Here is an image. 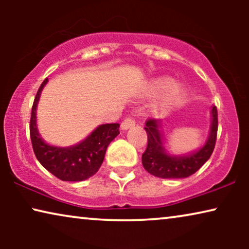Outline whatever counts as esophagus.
I'll list each match as a JSON object with an SVG mask.
<instances>
[{"mask_svg":"<svg viewBox=\"0 0 249 249\" xmlns=\"http://www.w3.org/2000/svg\"><path fill=\"white\" fill-rule=\"evenodd\" d=\"M135 124H136V121H135L134 118L127 117L124 121L121 122V128L122 129H128V128L132 127V125H135Z\"/></svg>","mask_w":249,"mask_h":249,"instance_id":"34e87169","label":"esophagus"}]
</instances>
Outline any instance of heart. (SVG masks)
Here are the masks:
<instances>
[{"label": "heart", "mask_w": 249, "mask_h": 249, "mask_svg": "<svg viewBox=\"0 0 249 249\" xmlns=\"http://www.w3.org/2000/svg\"><path fill=\"white\" fill-rule=\"evenodd\" d=\"M149 89L153 94H161L165 91L163 104L171 105L178 102L183 94V88L180 85H172V80L170 78H159L153 80L149 85Z\"/></svg>", "instance_id": "heart-1"}]
</instances>
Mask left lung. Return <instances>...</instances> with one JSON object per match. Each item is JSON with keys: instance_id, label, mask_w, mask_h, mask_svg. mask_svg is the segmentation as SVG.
<instances>
[{"instance_id": "1", "label": "left lung", "mask_w": 249, "mask_h": 249, "mask_svg": "<svg viewBox=\"0 0 249 249\" xmlns=\"http://www.w3.org/2000/svg\"><path fill=\"white\" fill-rule=\"evenodd\" d=\"M159 121L155 119L146 120L145 130L147 132V147L142 153V162L146 171L162 179L186 178L202 168L211 158L215 147L217 135V110L212 107V127L206 144L195 154L176 158L169 156L162 146L161 134L159 131Z\"/></svg>"}]
</instances>
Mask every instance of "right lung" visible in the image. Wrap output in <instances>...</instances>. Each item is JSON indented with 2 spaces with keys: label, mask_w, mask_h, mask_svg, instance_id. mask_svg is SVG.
Listing matches in <instances>:
<instances>
[{
  "label": "right lung",
  "mask_w": 249,
  "mask_h": 249,
  "mask_svg": "<svg viewBox=\"0 0 249 249\" xmlns=\"http://www.w3.org/2000/svg\"><path fill=\"white\" fill-rule=\"evenodd\" d=\"M46 83L47 78L37 90L30 115L29 132L34 153L40 164L56 178L63 181H83L98 171L103 163L108 144L120 134V124H102L95 129L84 142L72 147L61 148L47 145L39 137L36 125L37 102Z\"/></svg>",
  "instance_id": "obj_1"
}]
</instances>
